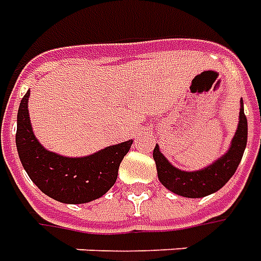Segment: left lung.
I'll return each instance as SVG.
<instances>
[{
	"label": "left lung",
	"mask_w": 261,
	"mask_h": 261,
	"mask_svg": "<svg viewBox=\"0 0 261 261\" xmlns=\"http://www.w3.org/2000/svg\"><path fill=\"white\" fill-rule=\"evenodd\" d=\"M247 143V119H246L243 101L240 99L239 123L230 140L228 151L218 157L214 163L205 166L204 169L186 171L177 169L170 163L159 145L153 150V159L156 162L157 177L169 191L186 197V198H202L221 190L234 174L239 166L243 151Z\"/></svg>",
	"instance_id": "obj_1"
}]
</instances>
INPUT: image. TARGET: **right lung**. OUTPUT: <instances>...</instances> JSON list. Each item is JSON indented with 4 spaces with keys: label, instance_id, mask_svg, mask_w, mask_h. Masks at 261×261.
<instances>
[{
    "label": "right lung",
    "instance_id": "right-lung-1",
    "mask_svg": "<svg viewBox=\"0 0 261 261\" xmlns=\"http://www.w3.org/2000/svg\"><path fill=\"white\" fill-rule=\"evenodd\" d=\"M21 99L16 118V149L29 178L47 197L63 204H86L101 198L115 184L118 169L134 140L108 146L92 154L68 157L47 150L33 134L28 101Z\"/></svg>",
    "mask_w": 261,
    "mask_h": 261
}]
</instances>
